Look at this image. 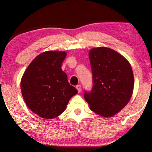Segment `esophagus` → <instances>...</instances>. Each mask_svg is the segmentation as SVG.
Wrapping results in <instances>:
<instances>
[{"instance_id": "34e87169", "label": "esophagus", "mask_w": 152, "mask_h": 152, "mask_svg": "<svg viewBox=\"0 0 152 152\" xmlns=\"http://www.w3.org/2000/svg\"><path fill=\"white\" fill-rule=\"evenodd\" d=\"M76 88H77V90H78V92H81V86L80 85V84H78V85L76 86Z\"/></svg>"}]
</instances>
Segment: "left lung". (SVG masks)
Returning a JSON list of instances; mask_svg holds the SVG:
<instances>
[{"mask_svg":"<svg viewBox=\"0 0 152 152\" xmlns=\"http://www.w3.org/2000/svg\"><path fill=\"white\" fill-rule=\"evenodd\" d=\"M92 73L91 91L84 97L91 109L104 117L122 110L132 96L134 85L133 70L126 59L112 49L100 47L89 52Z\"/></svg>","mask_w":152,"mask_h":152,"instance_id":"8db88e82","label":"left lung"}]
</instances>
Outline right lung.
Listing matches in <instances>:
<instances>
[{
	"label": "right lung",
	"instance_id": "right-lung-1",
	"mask_svg": "<svg viewBox=\"0 0 152 152\" xmlns=\"http://www.w3.org/2000/svg\"><path fill=\"white\" fill-rule=\"evenodd\" d=\"M66 56L65 51H45L31 61L22 77L20 88L25 103L42 118L59 116L78 92L61 68Z\"/></svg>",
	"mask_w": 152,
	"mask_h": 152
}]
</instances>
